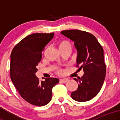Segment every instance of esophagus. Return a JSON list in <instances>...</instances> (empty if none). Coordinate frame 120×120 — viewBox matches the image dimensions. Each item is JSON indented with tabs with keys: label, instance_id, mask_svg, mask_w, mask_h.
Returning a JSON list of instances; mask_svg holds the SVG:
<instances>
[{
	"label": "esophagus",
	"instance_id": "esophagus-1",
	"mask_svg": "<svg viewBox=\"0 0 120 120\" xmlns=\"http://www.w3.org/2000/svg\"><path fill=\"white\" fill-rule=\"evenodd\" d=\"M68 81V79H67V78H64V79H61L60 80V82L62 83H67Z\"/></svg>",
	"mask_w": 120,
	"mask_h": 120
}]
</instances>
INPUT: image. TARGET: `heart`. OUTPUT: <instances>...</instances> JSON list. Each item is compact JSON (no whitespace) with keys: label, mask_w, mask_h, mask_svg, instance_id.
Wrapping results in <instances>:
<instances>
[{"label":"heart","mask_w":120,"mask_h":120,"mask_svg":"<svg viewBox=\"0 0 120 120\" xmlns=\"http://www.w3.org/2000/svg\"><path fill=\"white\" fill-rule=\"evenodd\" d=\"M68 45H71V44H70L69 42H68V41H63L60 43V44H59V47H60V48L68 46ZM62 72H63L62 70L60 69V70H58V71H57V73H58L59 74H61Z\"/></svg>","instance_id":"1"}]
</instances>
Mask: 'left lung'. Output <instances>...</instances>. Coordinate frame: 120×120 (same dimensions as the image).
<instances>
[{"instance_id": "1", "label": "left lung", "mask_w": 120, "mask_h": 120, "mask_svg": "<svg viewBox=\"0 0 120 120\" xmlns=\"http://www.w3.org/2000/svg\"><path fill=\"white\" fill-rule=\"evenodd\" d=\"M61 33L74 42L77 51V66L83 68L84 74L81 78H74L78 82L77 90L71 93L74 100L79 102L89 101L100 91L105 77L106 66L104 51L95 37L79 30H69Z\"/></svg>"}]
</instances>
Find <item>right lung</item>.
I'll list each match as a JSON object with an SVG mask.
<instances>
[{"instance_id":"1","label":"right lung","mask_w":120,"mask_h":120,"mask_svg":"<svg viewBox=\"0 0 120 120\" xmlns=\"http://www.w3.org/2000/svg\"><path fill=\"white\" fill-rule=\"evenodd\" d=\"M54 33H34L17 44L11 55L10 76L21 96L33 105L43 106L52 99V89L58 83L56 78L40 81L35 75L42 51Z\"/></svg>"}]
</instances>
